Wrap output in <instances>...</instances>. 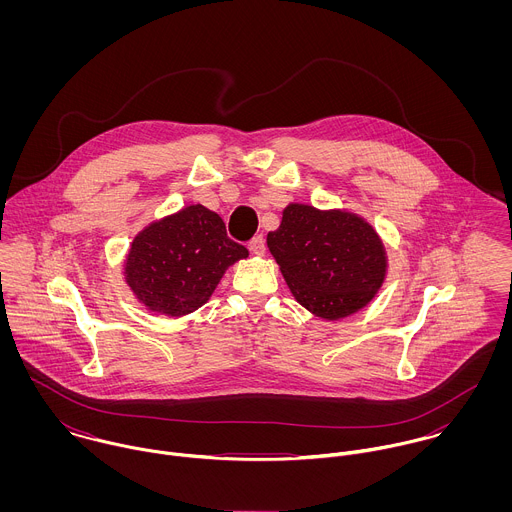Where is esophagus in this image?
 Listing matches in <instances>:
<instances>
[{
  "label": "esophagus",
  "instance_id": "34e87169",
  "mask_svg": "<svg viewBox=\"0 0 512 512\" xmlns=\"http://www.w3.org/2000/svg\"><path fill=\"white\" fill-rule=\"evenodd\" d=\"M248 248H250V252H252L254 256H262V254L266 252V242H264L262 236H254V238L250 240Z\"/></svg>",
  "mask_w": 512,
  "mask_h": 512
}]
</instances>
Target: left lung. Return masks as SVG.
Segmentation results:
<instances>
[{
  "label": "left lung",
  "mask_w": 512,
  "mask_h": 512,
  "mask_svg": "<svg viewBox=\"0 0 512 512\" xmlns=\"http://www.w3.org/2000/svg\"><path fill=\"white\" fill-rule=\"evenodd\" d=\"M266 242L295 301L325 321L361 311L386 280L382 238L345 209L290 203Z\"/></svg>",
  "instance_id": "1"
}]
</instances>
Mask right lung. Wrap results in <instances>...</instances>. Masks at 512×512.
<instances>
[{"mask_svg":"<svg viewBox=\"0 0 512 512\" xmlns=\"http://www.w3.org/2000/svg\"><path fill=\"white\" fill-rule=\"evenodd\" d=\"M248 250L226 236L217 213L203 205L153 220L132 240L124 280L149 311L183 317L205 305L220 278Z\"/></svg>","mask_w":512,"mask_h":512,"instance_id":"add662e5","label":"right lung"}]
</instances>
